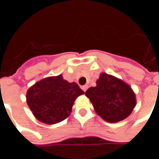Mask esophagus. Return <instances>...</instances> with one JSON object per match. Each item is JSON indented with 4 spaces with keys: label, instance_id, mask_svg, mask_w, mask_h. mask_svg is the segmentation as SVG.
Here are the masks:
<instances>
[{
    "label": "esophagus",
    "instance_id": "34e87169",
    "mask_svg": "<svg viewBox=\"0 0 159 159\" xmlns=\"http://www.w3.org/2000/svg\"><path fill=\"white\" fill-rule=\"evenodd\" d=\"M88 88H89V86H88V85H84V86L82 87V89H83L84 92H86V90L88 89Z\"/></svg>",
    "mask_w": 159,
    "mask_h": 159
}]
</instances>
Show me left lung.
<instances>
[{"label": "left lung", "instance_id": "8db88e82", "mask_svg": "<svg viewBox=\"0 0 159 159\" xmlns=\"http://www.w3.org/2000/svg\"><path fill=\"white\" fill-rule=\"evenodd\" d=\"M96 113L108 123H117L129 116L136 105L129 85L107 73H101L96 86L87 90Z\"/></svg>", "mask_w": 159, "mask_h": 159}]
</instances>
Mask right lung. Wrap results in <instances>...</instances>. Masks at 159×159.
<instances>
[{"label": "right lung", "instance_id": "obj_1", "mask_svg": "<svg viewBox=\"0 0 159 159\" xmlns=\"http://www.w3.org/2000/svg\"><path fill=\"white\" fill-rule=\"evenodd\" d=\"M83 93L76 83H68L59 75L44 78L30 87L26 101L36 119L54 124L69 117L75 100Z\"/></svg>", "mask_w": 159, "mask_h": 159}]
</instances>
